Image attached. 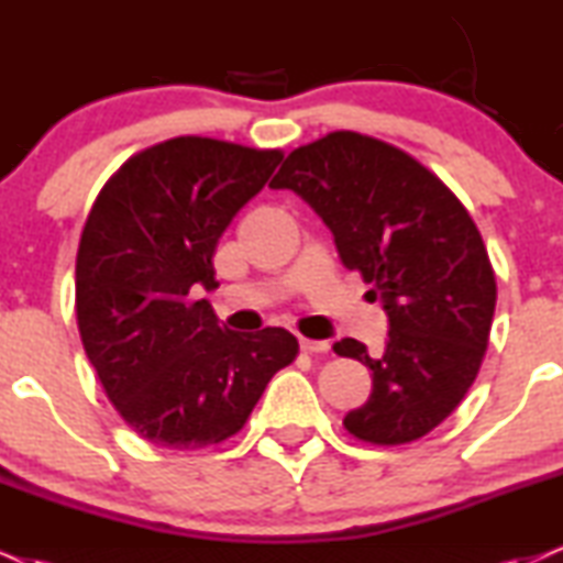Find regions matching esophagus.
<instances>
[{"instance_id":"obj_1","label":"esophagus","mask_w":563,"mask_h":563,"mask_svg":"<svg viewBox=\"0 0 563 563\" xmlns=\"http://www.w3.org/2000/svg\"><path fill=\"white\" fill-rule=\"evenodd\" d=\"M301 349L307 351V354H324V351H330V343L328 341H311V338H301Z\"/></svg>"}]
</instances>
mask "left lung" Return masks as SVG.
<instances>
[{
	"label": "left lung",
	"instance_id": "8db88e82",
	"mask_svg": "<svg viewBox=\"0 0 563 563\" xmlns=\"http://www.w3.org/2000/svg\"><path fill=\"white\" fill-rule=\"evenodd\" d=\"M269 186L322 217L341 262L388 314L380 356L354 338L333 346L372 369L367 404L349 411L346 430L372 445L428 435L472 388L490 338L496 273L475 220L422 162L354 131L294 148Z\"/></svg>",
	"mask_w": 563,
	"mask_h": 563
}]
</instances>
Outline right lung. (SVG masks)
I'll return each instance as SVG.
<instances>
[{
	"instance_id": "add662e5",
	"label": "right lung",
	"mask_w": 563,
	"mask_h": 563,
	"mask_svg": "<svg viewBox=\"0 0 563 563\" xmlns=\"http://www.w3.org/2000/svg\"><path fill=\"white\" fill-rule=\"evenodd\" d=\"M280 159V148L178 135L133 154L86 217L80 341L107 398L148 443L196 451L235 435L299 354L288 330L233 333L194 299L217 288V241Z\"/></svg>"
}]
</instances>
